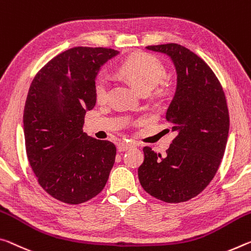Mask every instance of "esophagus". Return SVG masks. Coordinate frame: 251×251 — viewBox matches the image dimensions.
Segmentation results:
<instances>
[{"instance_id": "34e87169", "label": "esophagus", "mask_w": 251, "mask_h": 251, "mask_svg": "<svg viewBox=\"0 0 251 251\" xmlns=\"http://www.w3.org/2000/svg\"><path fill=\"white\" fill-rule=\"evenodd\" d=\"M132 147H135V145L132 144V143L122 142V143H119V144L117 145V150H118V152H124V151L132 149Z\"/></svg>"}]
</instances>
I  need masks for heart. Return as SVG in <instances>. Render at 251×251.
<instances>
[{"label": "heart", "instance_id": "obj_1", "mask_svg": "<svg viewBox=\"0 0 251 251\" xmlns=\"http://www.w3.org/2000/svg\"><path fill=\"white\" fill-rule=\"evenodd\" d=\"M119 73L128 79L140 93H151L163 80L165 68L153 55L136 54L122 63ZM109 85V78L105 74H100L96 78L95 95L97 100H106L108 97Z\"/></svg>", "mask_w": 251, "mask_h": 251}]
</instances>
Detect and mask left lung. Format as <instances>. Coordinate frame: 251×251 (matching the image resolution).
<instances>
[{
  "label": "left lung",
  "instance_id": "left-lung-1",
  "mask_svg": "<svg viewBox=\"0 0 251 251\" xmlns=\"http://www.w3.org/2000/svg\"><path fill=\"white\" fill-rule=\"evenodd\" d=\"M146 49L166 54L176 68V88L165 118L176 137L163 157L143 149L138 178L152 197L178 203L197 197L216 176L228 141V106L216 75L192 51L176 43Z\"/></svg>",
  "mask_w": 251,
  "mask_h": 251
}]
</instances>
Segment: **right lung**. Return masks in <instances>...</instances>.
<instances>
[{"instance_id": "right-lung-1", "label": "right lung", "mask_w": 251, "mask_h": 251, "mask_svg": "<svg viewBox=\"0 0 251 251\" xmlns=\"http://www.w3.org/2000/svg\"><path fill=\"white\" fill-rule=\"evenodd\" d=\"M119 52L75 47L47 63L31 83L23 113L31 169L48 194L79 204L105 188L116 147L83 133L86 111L96 105L95 81L101 66Z\"/></svg>"}]
</instances>
